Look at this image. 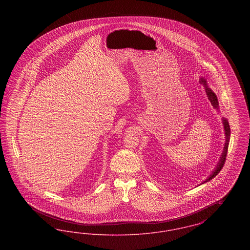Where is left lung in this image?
Here are the masks:
<instances>
[{
    "instance_id": "left-lung-1",
    "label": "left lung",
    "mask_w": 250,
    "mask_h": 250,
    "mask_svg": "<svg viewBox=\"0 0 250 250\" xmlns=\"http://www.w3.org/2000/svg\"><path fill=\"white\" fill-rule=\"evenodd\" d=\"M200 83L204 85V88H205V91H206V95L208 96V99L210 100V102H211V104L213 105V107H214L215 109H218L217 97H216V95H215L214 92L207 86L206 80L203 79V78H201V79H200ZM222 123H223V126H224V130H225V136H226V143H225V145H224L223 153H222L221 157H220V159H219V162L217 163V165L215 167L214 171L210 174V176H209L208 178L206 179L205 181H203L202 184H204V183H206V182H209L210 180H212L214 177H215V176L218 174V172L221 170V168L223 167L224 164H225L227 153H228V147H229V137H230V128H229V125L228 121H227L224 117L222 118Z\"/></svg>"
}]
</instances>
